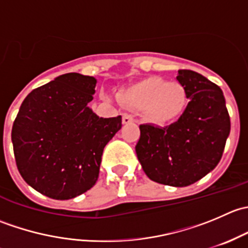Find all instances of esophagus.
I'll list each match as a JSON object with an SVG mask.
<instances>
[{"label":"esophagus","instance_id":"34e87169","mask_svg":"<svg viewBox=\"0 0 248 248\" xmlns=\"http://www.w3.org/2000/svg\"><path fill=\"white\" fill-rule=\"evenodd\" d=\"M133 121H134V119L132 115H129V114L122 115V122H124V124H131V122H133Z\"/></svg>","mask_w":248,"mask_h":248}]
</instances>
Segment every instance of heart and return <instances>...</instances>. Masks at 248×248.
Listing matches in <instances>:
<instances>
[{
  "mask_svg": "<svg viewBox=\"0 0 248 248\" xmlns=\"http://www.w3.org/2000/svg\"><path fill=\"white\" fill-rule=\"evenodd\" d=\"M122 101L132 108H145L152 121L166 122L182 111L186 103V92L179 82L150 77L126 90Z\"/></svg>",
  "mask_w": 248,
  "mask_h": 248,
  "instance_id": "obj_1",
  "label": "heart"
}]
</instances>
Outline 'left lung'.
I'll list each match as a JSON object with an SVG mask.
<instances>
[{"label":"left lung","instance_id":"obj_1","mask_svg":"<svg viewBox=\"0 0 248 248\" xmlns=\"http://www.w3.org/2000/svg\"><path fill=\"white\" fill-rule=\"evenodd\" d=\"M176 79L188 98L186 109L169 126L140 124L136 152L152 181L185 187L204 177L221 161L231 117L216 84L189 69H180Z\"/></svg>","mask_w":248,"mask_h":248}]
</instances>
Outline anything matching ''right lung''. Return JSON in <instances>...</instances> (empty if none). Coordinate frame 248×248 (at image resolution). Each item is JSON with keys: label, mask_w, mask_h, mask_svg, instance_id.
<instances>
[{"label": "right lung", "mask_w": 248, "mask_h": 248, "mask_svg": "<svg viewBox=\"0 0 248 248\" xmlns=\"http://www.w3.org/2000/svg\"><path fill=\"white\" fill-rule=\"evenodd\" d=\"M97 80L67 73L34 89L22 102L12 128L16 163L36 191L59 201L93 187L104 146L122 117H99L87 107Z\"/></svg>", "instance_id": "add662e5"}]
</instances>
